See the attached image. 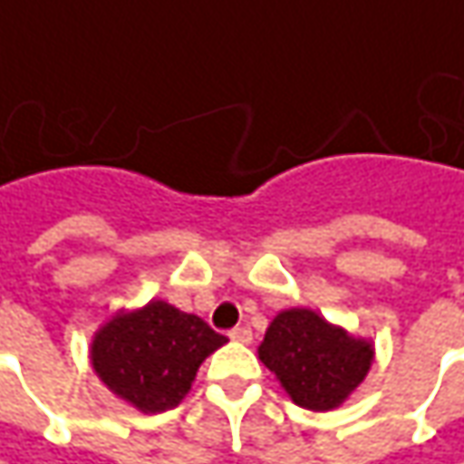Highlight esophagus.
<instances>
[{"label": "esophagus", "instance_id": "obj_1", "mask_svg": "<svg viewBox=\"0 0 464 464\" xmlns=\"http://www.w3.org/2000/svg\"><path fill=\"white\" fill-rule=\"evenodd\" d=\"M229 338L237 341V343H250L253 341V330L247 328V325H237V328L229 330Z\"/></svg>", "mask_w": 464, "mask_h": 464}]
</instances>
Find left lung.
Instances as JSON below:
<instances>
[{"instance_id":"obj_1","label":"left lung","mask_w":464,"mask_h":464,"mask_svg":"<svg viewBox=\"0 0 464 464\" xmlns=\"http://www.w3.org/2000/svg\"><path fill=\"white\" fill-rule=\"evenodd\" d=\"M258 356L296 405L333 411L364 382L374 346L330 325L317 312L292 307L274 317Z\"/></svg>"}]
</instances>
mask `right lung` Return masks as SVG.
<instances>
[{
    "mask_svg": "<svg viewBox=\"0 0 464 464\" xmlns=\"http://www.w3.org/2000/svg\"><path fill=\"white\" fill-rule=\"evenodd\" d=\"M224 343L198 314L152 299L141 310L116 312L95 333L90 362L121 401L162 413L186 398L198 366Z\"/></svg>",
    "mask_w": 464,
    "mask_h": 464,
    "instance_id": "obj_1",
    "label": "right lung"
}]
</instances>
